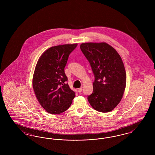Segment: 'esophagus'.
<instances>
[{
	"label": "esophagus",
	"mask_w": 155,
	"mask_h": 155,
	"mask_svg": "<svg viewBox=\"0 0 155 155\" xmlns=\"http://www.w3.org/2000/svg\"><path fill=\"white\" fill-rule=\"evenodd\" d=\"M78 92H79L80 94H81V92H82V88H80L78 89Z\"/></svg>",
	"instance_id": "obj_1"
}]
</instances>
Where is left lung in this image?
Returning <instances> with one entry per match:
<instances>
[{
  "instance_id": "1",
  "label": "left lung",
  "mask_w": 155,
  "mask_h": 155,
  "mask_svg": "<svg viewBox=\"0 0 155 155\" xmlns=\"http://www.w3.org/2000/svg\"><path fill=\"white\" fill-rule=\"evenodd\" d=\"M81 51L88 60L95 77L93 92L89 103L96 110L106 113L120 102L125 90V68L117 52L110 45L102 43H84Z\"/></svg>"
}]
</instances>
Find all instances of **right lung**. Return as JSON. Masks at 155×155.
<instances>
[{
    "instance_id": "1",
    "label": "right lung",
    "mask_w": 155,
    "mask_h": 155,
    "mask_svg": "<svg viewBox=\"0 0 155 155\" xmlns=\"http://www.w3.org/2000/svg\"><path fill=\"white\" fill-rule=\"evenodd\" d=\"M77 46V44L53 46L37 62L33 88L41 105L51 114H58L67 110L75 96L66 84L64 68L70 54Z\"/></svg>"
}]
</instances>
